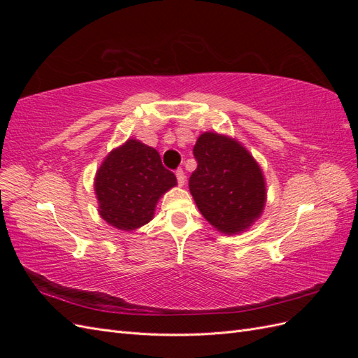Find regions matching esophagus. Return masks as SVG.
Segmentation results:
<instances>
[{
  "instance_id": "34e87169",
  "label": "esophagus",
  "mask_w": 358,
  "mask_h": 358,
  "mask_svg": "<svg viewBox=\"0 0 358 358\" xmlns=\"http://www.w3.org/2000/svg\"><path fill=\"white\" fill-rule=\"evenodd\" d=\"M176 179H178V183H179L180 187L185 185V173H183L182 169L176 170Z\"/></svg>"
}]
</instances>
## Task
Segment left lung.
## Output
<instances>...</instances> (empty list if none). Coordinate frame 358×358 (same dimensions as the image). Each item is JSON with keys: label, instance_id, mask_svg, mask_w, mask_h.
Instances as JSON below:
<instances>
[{"label": "left lung", "instance_id": "8db88e82", "mask_svg": "<svg viewBox=\"0 0 358 358\" xmlns=\"http://www.w3.org/2000/svg\"><path fill=\"white\" fill-rule=\"evenodd\" d=\"M197 169L189 178L191 196L215 229L237 234L263 212L266 185L254 157L236 140L204 133L192 149Z\"/></svg>", "mask_w": 358, "mask_h": 358}]
</instances>
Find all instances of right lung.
<instances>
[{"label": "right lung", "instance_id": "right-lung-1", "mask_svg": "<svg viewBox=\"0 0 358 358\" xmlns=\"http://www.w3.org/2000/svg\"><path fill=\"white\" fill-rule=\"evenodd\" d=\"M176 183L175 173L162 166L154 148L128 140L96 171L101 218L119 230L138 229L152 220L158 199Z\"/></svg>", "mask_w": 358, "mask_h": 358}]
</instances>
